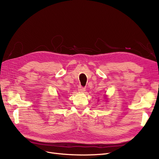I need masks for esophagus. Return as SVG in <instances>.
<instances>
[{
  "label": "esophagus",
  "mask_w": 159,
  "mask_h": 159,
  "mask_svg": "<svg viewBox=\"0 0 159 159\" xmlns=\"http://www.w3.org/2000/svg\"><path fill=\"white\" fill-rule=\"evenodd\" d=\"M78 91L80 92H84L85 91V88L82 86H79L78 87Z\"/></svg>",
  "instance_id": "esophagus-1"
}]
</instances>
